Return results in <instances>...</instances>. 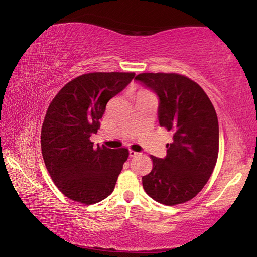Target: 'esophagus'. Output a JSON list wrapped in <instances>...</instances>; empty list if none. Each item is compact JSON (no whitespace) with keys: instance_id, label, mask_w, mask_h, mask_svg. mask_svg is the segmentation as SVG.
<instances>
[{"instance_id":"obj_1","label":"esophagus","mask_w":257,"mask_h":257,"mask_svg":"<svg viewBox=\"0 0 257 257\" xmlns=\"http://www.w3.org/2000/svg\"><path fill=\"white\" fill-rule=\"evenodd\" d=\"M136 155H138L137 152H135L133 150H129V156H130V158H134V156H136Z\"/></svg>"}]
</instances>
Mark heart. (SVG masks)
I'll return each mask as SVG.
<instances>
[{
  "label": "heart",
  "instance_id": "obj_1",
  "mask_svg": "<svg viewBox=\"0 0 257 257\" xmlns=\"http://www.w3.org/2000/svg\"><path fill=\"white\" fill-rule=\"evenodd\" d=\"M142 93H144V92H142Z\"/></svg>",
  "mask_w": 257,
  "mask_h": 257
}]
</instances>
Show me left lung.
<instances>
[{
    "mask_svg": "<svg viewBox=\"0 0 257 257\" xmlns=\"http://www.w3.org/2000/svg\"><path fill=\"white\" fill-rule=\"evenodd\" d=\"M159 97L161 127L173 133L164 159L151 156L143 188L164 205L190 201L210 179L219 154L216 112L202 87L178 73H141L135 78Z\"/></svg>",
    "mask_w": 257,
    "mask_h": 257,
    "instance_id": "obj_1",
    "label": "left lung"
}]
</instances>
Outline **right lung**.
Masks as SVG:
<instances>
[{
	"label": "right lung",
	"mask_w": 257,
	"mask_h": 257,
	"mask_svg": "<svg viewBox=\"0 0 257 257\" xmlns=\"http://www.w3.org/2000/svg\"><path fill=\"white\" fill-rule=\"evenodd\" d=\"M134 72H92L75 78L51 102L42 125L43 159L61 193L86 205L114 189L127 149L94 147L90 136L112 97L134 79Z\"/></svg>",
	"instance_id": "1"
}]
</instances>
